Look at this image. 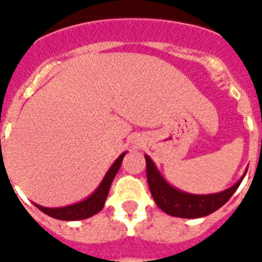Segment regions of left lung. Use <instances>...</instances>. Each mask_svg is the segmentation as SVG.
<instances>
[{"mask_svg": "<svg viewBox=\"0 0 262 262\" xmlns=\"http://www.w3.org/2000/svg\"><path fill=\"white\" fill-rule=\"evenodd\" d=\"M145 162H147L148 186H149L156 205L167 215L183 217V219L204 217V216L211 215L212 212L217 211L231 199V195L239 187L242 179L248 172V168H246L239 181L223 191L213 193V194H191V193H186L171 186L164 179L163 175L160 174L154 160L148 155H145Z\"/></svg>", "mask_w": 262, "mask_h": 262, "instance_id": "left-lung-1", "label": "left lung"}]
</instances>
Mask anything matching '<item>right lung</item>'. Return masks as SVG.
Listing matches in <instances>:
<instances>
[{
  "label": "right lung",
  "mask_w": 262,
  "mask_h": 262,
  "mask_svg": "<svg viewBox=\"0 0 262 262\" xmlns=\"http://www.w3.org/2000/svg\"><path fill=\"white\" fill-rule=\"evenodd\" d=\"M125 155H126V152H123V154H121L118 156V159L115 160L113 166L108 168V171L106 172L104 178L102 179V182L99 183V186L95 189L94 193L88 195L87 199L83 200V201L59 208H47L42 207V205H38V204H35V207L40 209L43 213L54 217V219L68 220V222H71V220L88 219L91 216L96 215L104 207V203H106L107 195H108V190H110L113 179H114V177L118 172Z\"/></svg>",
  "instance_id": "1"
}]
</instances>
